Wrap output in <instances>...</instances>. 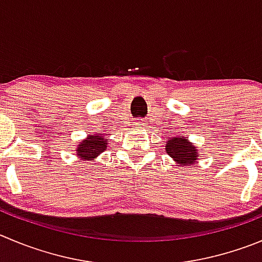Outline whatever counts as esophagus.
<instances>
[{
  "mask_svg": "<svg viewBox=\"0 0 262 262\" xmlns=\"http://www.w3.org/2000/svg\"><path fill=\"white\" fill-rule=\"evenodd\" d=\"M142 125V123L141 121H137V123H134V126H141Z\"/></svg>",
  "mask_w": 262,
  "mask_h": 262,
  "instance_id": "34e87169",
  "label": "esophagus"
}]
</instances>
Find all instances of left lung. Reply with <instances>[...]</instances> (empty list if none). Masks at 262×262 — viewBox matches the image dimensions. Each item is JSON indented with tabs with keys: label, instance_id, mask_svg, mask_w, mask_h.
Segmentation results:
<instances>
[{
	"label": "left lung",
	"instance_id": "left-lung-1",
	"mask_svg": "<svg viewBox=\"0 0 262 262\" xmlns=\"http://www.w3.org/2000/svg\"><path fill=\"white\" fill-rule=\"evenodd\" d=\"M167 154L173 159V160L181 164L182 167H186L195 164V161L199 159L198 155V148L192 146L186 138H180V137H172L168 139L167 146H165Z\"/></svg>",
	"mask_w": 262,
	"mask_h": 262
}]
</instances>
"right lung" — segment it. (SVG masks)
<instances>
[{
	"label": "right lung",
	"mask_w": 262,
	"mask_h": 262,
	"mask_svg": "<svg viewBox=\"0 0 262 262\" xmlns=\"http://www.w3.org/2000/svg\"><path fill=\"white\" fill-rule=\"evenodd\" d=\"M107 145H108V141L104 139L102 134H90L86 139L77 145L76 154L84 160H94L99 154L106 150Z\"/></svg>",
	"instance_id": "obj_1"
}]
</instances>
